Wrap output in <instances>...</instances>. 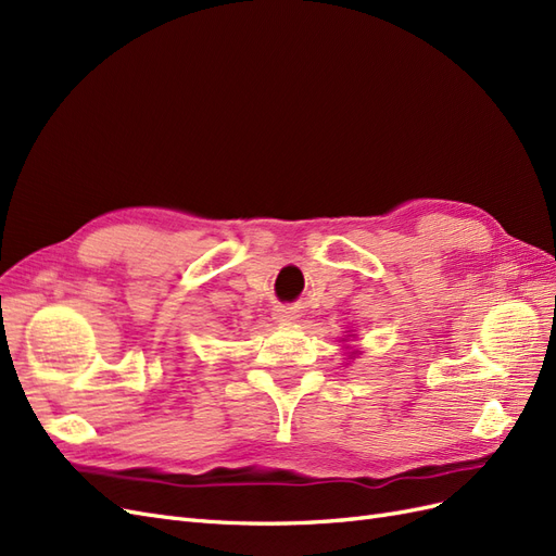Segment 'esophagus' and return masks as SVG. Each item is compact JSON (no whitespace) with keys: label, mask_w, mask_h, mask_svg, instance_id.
<instances>
[{"label":"esophagus","mask_w":556,"mask_h":556,"mask_svg":"<svg viewBox=\"0 0 556 556\" xmlns=\"http://www.w3.org/2000/svg\"><path fill=\"white\" fill-rule=\"evenodd\" d=\"M292 317H294V313H292V311H288V308H280V311L276 313V319H278V323H290Z\"/></svg>","instance_id":"esophagus-1"}]
</instances>
